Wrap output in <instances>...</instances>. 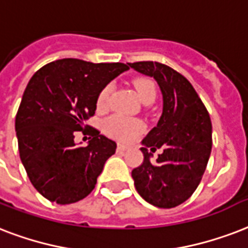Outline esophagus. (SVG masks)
<instances>
[{
    "mask_svg": "<svg viewBox=\"0 0 248 248\" xmlns=\"http://www.w3.org/2000/svg\"><path fill=\"white\" fill-rule=\"evenodd\" d=\"M127 149H130V145H124V144L117 145V151H118V152H124V151H127Z\"/></svg>",
    "mask_w": 248,
    "mask_h": 248,
    "instance_id": "34e87169",
    "label": "esophagus"
}]
</instances>
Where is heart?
Returning <instances> with one entry per match:
<instances>
[{"mask_svg": "<svg viewBox=\"0 0 248 248\" xmlns=\"http://www.w3.org/2000/svg\"><path fill=\"white\" fill-rule=\"evenodd\" d=\"M134 87H135V90H137L138 94H139V97H140L143 103L148 101V100H155V97H156V87H155L154 82L149 80V79H135L134 80ZM110 92V86L104 87L103 90L100 91L99 96L96 99L97 110L103 111L109 107ZM104 130L109 137L114 138V139H118V140L122 141H130L134 140L140 134L141 130H143V124L137 118L114 114V116L109 117L104 122Z\"/></svg>", "mask_w": 248, "mask_h": 248, "instance_id": "obj_1", "label": "heart"}]
</instances>
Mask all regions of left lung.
I'll return each mask as SVG.
<instances>
[{
    "mask_svg": "<svg viewBox=\"0 0 248 248\" xmlns=\"http://www.w3.org/2000/svg\"><path fill=\"white\" fill-rule=\"evenodd\" d=\"M157 82L162 93V114L143 139L144 160L131 171L139 195L158 208H174L199 186L212 149V124L202 100L182 74L160 62L128 63ZM163 148L156 162L152 154Z\"/></svg>",
    "mask_w": 248,
    "mask_h": 248,
    "instance_id": "8db88e82",
    "label": "left lung"
}]
</instances>
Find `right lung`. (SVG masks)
<instances>
[{"instance_id": "right-lung-1", "label": "right lung", "mask_w": 248, "mask_h": 248, "mask_svg": "<svg viewBox=\"0 0 248 248\" xmlns=\"http://www.w3.org/2000/svg\"><path fill=\"white\" fill-rule=\"evenodd\" d=\"M128 65L92 63L63 58L37 70L30 79L15 117L20 160L31 183L57 204H71L90 195L116 141L84 124L96 110L100 91ZM77 131L93 137L77 146Z\"/></svg>"}]
</instances>
